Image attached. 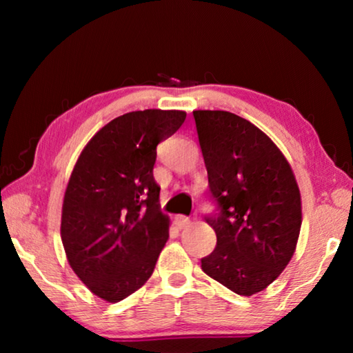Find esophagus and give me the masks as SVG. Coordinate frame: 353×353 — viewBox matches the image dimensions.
<instances>
[{
    "instance_id": "obj_1",
    "label": "esophagus",
    "mask_w": 353,
    "mask_h": 353,
    "mask_svg": "<svg viewBox=\"0 0 353 353\" xmlns=\"http://www.w3.org/2000/svg\"><path fill=\"white\" fill-rule=\"evenodd\" d=\"M174 224L179 227V229H185V227L190 224V219L187 216H183V214H176Z\"/></svg>"
}]
</instances>
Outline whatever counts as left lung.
Instances as JSON below:
<instances>
[{"label":"left lung","instance_id":"1","mask_svg":"<svg viewBox=\"0 0 353 353\" xmlns=\"http://www.w3.org/2000/svg\"><path fill=\"white\" fill-rule=\"evenodd\" d=\"M193 117L216 204L205 214L216 248L201 268L236 294H256L296 250L302 224L297 182L280 149L248 119L224 110H194Z\"/></svg>","mask_w":353,"mask_h":353}]
</instances>
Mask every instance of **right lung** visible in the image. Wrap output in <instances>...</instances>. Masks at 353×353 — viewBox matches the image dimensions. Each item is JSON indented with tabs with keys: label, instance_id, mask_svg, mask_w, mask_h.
I'll return each instance as SVG.
<instances>
[{
	"label": "right lung",
	"instance_id": "right-lung-1",
	"mask_svg": "<svg viewBox=\"0 0 353 353\" xmlns=\"http://www.w3.org/2000/svg\"><path fill=\"white\" fill-rule=\"evenodd\" d=\"M182 110L148 109L112 119L87 143L63 196L61 236L88 290L119 302L152 276L168 240L154 181L157 145L182 126Z\"/></svg>",
	"mask_w": 353,
	"mask_h": 353
}]
</instances>
